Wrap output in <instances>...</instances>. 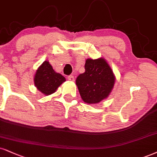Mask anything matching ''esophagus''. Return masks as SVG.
<instances>
[{
    "label": "esophagus",
    "mask_w": 157,
    "mask_h": 157,
    "mask_svg": "<svg viewBox=\"0 0 157 157\" xmlns=\"http://www.w3.org/2000/svg\"><path fill=\"white\" fill-rule=\"evenodd\" d=\"M67 78H68L69 81H71V82H73V81H75L74 76H73V75H68V77H67Z\"/></svg>",
    "instance_id": "1"
}]
</instances>
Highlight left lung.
Listing matches in <instances>:
<instances>
[{"mask_svg": "<svg viewBox=\"0 0 157 157\" xmlns=\"http://www.w3.org/2000/svg\"><path fill=\"white\" fill-rule=\"evenodd\" d=\"M85 72L75 80L82 100L89 104L98 103L109 95L115 82L113 71L103 58L87 59Z\"/></svg>", "mask_w": 157, "mask_h": 157, "instance_id": "8db88e82", "label": "left lung"}]
</instances>
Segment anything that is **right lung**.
Returning a JSON list of instances; mask_svg holds the SVG:
<instances>
[{
	"instance_id": "1",
	"label": "right lung",
	"mask_w": 157,
	"mask_h": 157,
	"mask_svg": "<svg viewBox=\"0 0 157 157\" xmlns=\"http://www.w3.org/2000/svg\"><path fill=\"white\" fill-rule=\"evenodd\" d=\"M64 82L65 77L56 73L48 61L44 62L38 67L34 78L35 86L46 95L54 93Z\"/></svg>"
}]
</instances>
